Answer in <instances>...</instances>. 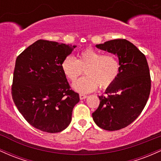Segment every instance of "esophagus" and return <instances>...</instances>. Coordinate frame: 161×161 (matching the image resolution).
Masks as SVG:
<instances>
[{"instance_id":"esophagus-1","label":"esophagus","mask_w":161,"mask_h":161,"mask_svg":"<svg viewBox=\"0 0 161 161\" xmlns=\"http://www.w3.org/2000/svg\"><path fill=\"white\" fill-rule=\"evenodd\" d=\"M79 97H80V100H84V99H86V97H87V96L84 95V94H81V93H80V94L79 95Z\"/></svg>"}]
</instances>
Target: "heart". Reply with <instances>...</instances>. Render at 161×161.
<instances>
[{
  "mask_svg": "<svg viewBox=\"0 0 161 161\" xmlns=\"http://www.w3.org/2000/svg\"><path fill=\"white\" fill-rule=\"evenodd\" d=\"M61 68L67 78L75 81L85 69L86 76L73 84V88L79 93H90L100 86L105 89L114 82L119 73L120 65L114 55H103L93 48H86L77 55L65 57L61 62Z\"/></svg>",
  "mask_w": 161,
  "mask_h": 161,
  "instance_id": "heart-1",
  "label": "heart"
}]
</instances>
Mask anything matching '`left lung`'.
Masks as SVG:
<instances>
[{"mask_svg": "<svg viewBox=\"0 0 161 161\" xmlns=\"http://www.w3.org/2000/svg\"><path fill=\"white\" fill-rule=\"evenodd\" d=\"M96 47L119 58L120 69L106 96L93 113V121L107 131H116L133 122L147 103L151 92V76L145 55L126 39H113Z\"/></svg>", "mask_w": 161, "mask_h": 161, "instance_id": "left-lung-1", "label": "left lung"}]
</instances>
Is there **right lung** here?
Instances as JSON below:
<instances>
[{
	"label": "right lung",
	"mask_w": 161,
	"mask_h": 161,
	"mask_svg": "<svg viewBox=\"0 0 161 161\" xmlns=\"http://www.w3.org/2000/svg\"><path fill=\"white\" fill-rule=\"evenodd\" d=\"M76 46L39 39L17 58L11 93L19 113L32 126L57 133L71 122L80 101L61 68Z\"/></svg>",
	"instance_id": "1"
}]
</instances>
